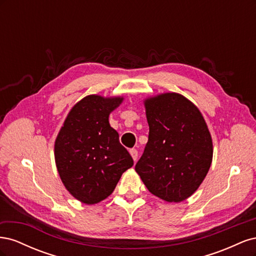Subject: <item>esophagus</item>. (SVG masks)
Listing matches in <instances>:
<instances>
[{"mask_svg":"<svg viewBox=\"0 0 256 256\" xmlns=\"http://www.w3.org/2000/svg\"><path fill=\"white\" fill-rule=\"evenodd\" d=\"M129 152L131 154V157H132V159L134 161H136V159H138V150L136 148H132V150H129Z\"/></svg>","mask_w":256,"mask_h":256,"instance_id":"34e87169","label":"esophagus"}]
</instances>
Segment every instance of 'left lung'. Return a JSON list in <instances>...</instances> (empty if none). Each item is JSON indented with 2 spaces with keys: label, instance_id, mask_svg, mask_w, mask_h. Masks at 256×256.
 <instances>
[{
  "label": "left lung",
  "instance_id": "obj_1",
  "mask_svg": "<svg viewBox=\"0 0 256 256\" xmlns=\"http://www.w3.org/2000/svg\"><path fill=\"white\" fill-rule=\"evenodd\" d=\"M148 142L136 171L150 193L166 202L188 198L212 161V140L202 113L177 92L145 102Z\"/></svg>",
  "mask_w": 256,
  "mask_h": 256
}]
</instances>
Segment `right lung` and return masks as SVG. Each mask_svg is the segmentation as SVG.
Segmentation results:
<instances>
[{"label":"right lung","mask_w":256,"mask_h":256,"mask_svg":"<svg viewBox=\"0 0 256 256\" xmlns=\"http://www.w3.org/2000/svg\"><path fill=\"white\" fill-rule=\"evenodd\" d=\"M122 97H84L74 106L54 144L58 172L65 188L84 204L102 202L114 191L122 174L134 166L120 143L109 115Z\"/></svg>","instance_id":"obj_1"}]
</instances>
